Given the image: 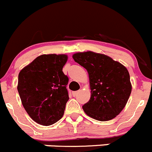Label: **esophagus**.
<instances>
[{"instance_id": "34e87169", "label": "esophagus", "mask_w": 152, "mask_h": 152, "mask_svg": "<svg viewBox=\"0 0 152 152\" xmlns=\"http://www.w3.org/2000/svg\"><path fill=\"white\" fill-rule=\"evenodd\" d=\"M77 94H78V91H73V92H72V96H77Z\"/></svg>"}]
</instances>
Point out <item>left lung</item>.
<instances>
[{
	"label": "left lung",
	"mask_w": 152,
	"mask_h": 152,
	"mask_svg": "<svg viewBox=\"0 0 152 152\" xmlns=\"http://www.w3.org/2000/svg\"><path fill=\"white\" fill-rule=\"evenodd\" d=\"M72 58L89 75L91 96L82 107L84 113L99 121L116 117L126 107L131 94L127 68L112 58L91 51L77 52Z\"/></svg>",
	"instance_id": "1"
}]
</instances>
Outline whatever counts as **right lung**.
I'll list each match as a JSON object with an SVG mask.
<instances>
[{"label": "right lung", "instance_id": "right-lung-1", "mask_svg": "<svg viewBox=\"0 0 152 152\" xmlns=\"http://www.w3.org/2000/svg\"><path fill=\"white\" fill-rule=\"evenodd\" d=\"M67 60V55H42L19 73L17 91L22 104L39 124L50 126L64 115L69 99L68 77L62 72Z\"/></svg>", "mask_w": 152, "mask_h": 152}]
</instances>
